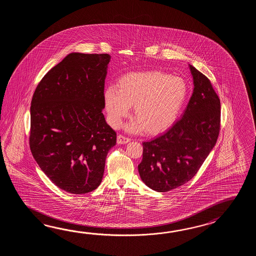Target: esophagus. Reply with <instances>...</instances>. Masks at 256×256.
I'll use <instances>...</instances> for the list:
<instances>
[{
	"label": "esophagus",
	"mask_w": 256,
	"mask_h": 256,
	"mask_svg": "<svg viewBox=\"0 0 256 256\" xmlns=\"http://www.w3.org/2000/svg\"><path fill=\"white\" fill-rule=\"evenodd\" d=\"M130 141V139L129 137H126V136H122V134H119V136H117V142L119 144H127V142H129Z\"/></svg>",
	"instance_id": "1"
}]
</instances>
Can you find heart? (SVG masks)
<instances>
[{
    "instance_id": "heart-1",
    "label": "heart",
    "mask_w": 256,
    "mask_h": 256,
    "mask_svg": "<svg viewBox=\"0 0 256 256\" xmlns=\"http://www.w3.org/2000/svg\"><path fill=\"white\" fill-rule=\"evenodd\" d=\"M188 87L180 76L152 71L130 73L122 76L117 88L109 87L104 92V102L110 126L118 127L134 106L137 122L132 130L144 128L151 134L168 129L185 104Z\"/></svg>"
}]
</instances>
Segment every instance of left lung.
I'll list each match as a JSON object with an SVG mask.
<instances>
[{"instance_id": "left-lung-1", "label": "left lung", "mask_w": 256, "mask_h": 256, "mask_svg": "<svg viewBox=\"0 0 256 256\" xmlns=\"http://www.w3.org/2000/svg\"><path fill=\"white\" fill-rule=\"evenodd\" d=\"M190 68L194 90L184 114L164 134L142 142L138 171L144 183L158 192L188 182L212 150L220 130V98L207 76Z\"/></svg>"}]
</instances>
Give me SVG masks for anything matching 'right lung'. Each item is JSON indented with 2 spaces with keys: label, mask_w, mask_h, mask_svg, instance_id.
Wrapping results in <instances>:
<instances>
[{
  "label": "right lung",
  "mask_w": 256,
  "mask_h": 256,
  "mask_svg": "<svg viewBox=\"0 0 256 256\" xmlns=\"http://www.w3.org/2000/svg\"><path fill=\"white\" fill-rule=\"evenodd\" d=\"M109 54L71 53L40 80L31 102L29 144L40 168L72 194L98 188L116 132L102 110Z\"/></svg>",
  "instance_id": "1"
}]
</instances>
